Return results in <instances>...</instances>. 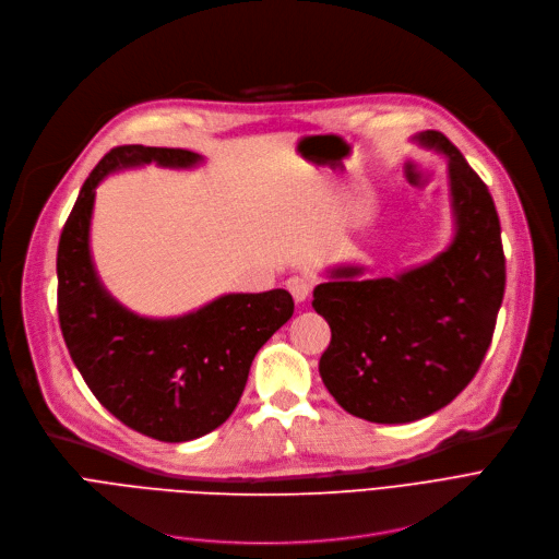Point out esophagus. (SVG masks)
<instances>
[{
	"label": "esophagus",
	"instance_id": "obj_1",
	"mask_svg": "<svg viewBox=\"0 0 559 559\" xmlns=\"http://www.w3.org/2000/svg\"><path fill=\"white\" fill-rule=\"evenodd\" d=\"M286 288H288V294L294 296V300L298 305H302L309 298V294H311V284L305 277H288L286 280Z\"/></svg>",
	"mask_w": 559,
	"mask_h": 559
}]
</instances>
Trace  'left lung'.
I'll return each mask as SVG.
<instances>
[{
    "instance_id": "left-lung-1",
    "label": "left lung",
    "mask_w": 559,
    "mask_h": 559,
    "mask_svg": "<svg viewBox=\"0 0 559 559\" xmlns=\"http://www.w3.org/2000/svg\"><path fill=\"white\" fill-rule=\"evenodd\" d=\"M414 141L448 162L450 246L393 277L366 265L328 271L313 288L332 341L318 364L334 401L370 423H412L466 389L491 343L504 294L500 221L487 183L441 131Z\"/></svg>"
}]
</instances>
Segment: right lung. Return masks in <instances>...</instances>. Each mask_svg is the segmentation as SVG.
Returning <instances> with one entry per match:
<instances>
[{
  "instance_id": "right-lung-1",
  "label": "right lung",
  "mask_w": 559,
  "mask_h": 559,
  "mask_svg": "<svg viewBox=\"0 0 559 559\" xmlns=\"http://www.w3.org/2000/svg\"><path fill=\"white\" fill-rule=\"evenodd\" d=\"M202 162L189 150L114 147L79 191L57 254L59 321L79 373L127 428L168 443L204 437L229 418L254 355L294 316L284 288L225 294L175 318L139 316L104 288L91 254L99 181L147 164L189 170Z\"/></svg>"
}]
</instances>
